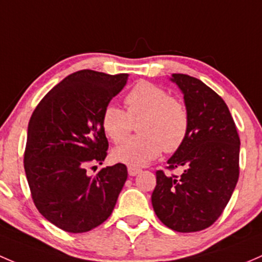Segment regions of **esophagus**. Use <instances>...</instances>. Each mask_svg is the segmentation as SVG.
Listing matches in <instances>:
<instances>
[{
	"instance_id": "34e87169",
	"label": "esophagus",
	"mask_w": 262,
	"mask_h": 262,
	"mask_svg": "<svg viewBox=\"0 0 262 262\" xmlns=\"http://www.w3.org/2000/svg\"><path fill=\"white\" fill-rule=\"evenodd\" d=\"M140 171H141V169L134 168V166H128V175H131V177H135V175L139 174Z\"/></svg>"
}]
</instances>
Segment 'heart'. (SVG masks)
<instances>
[{
    "label": "heart",
    "instance_id": "1",
    "mask_svg": "<svg viewBox=\"0 0 262 262\" xmlns=\"http://www.w3.org/2000/svg\"><path fill=\"white\" fill-rule=\"evenodd\" d=\"M125 110L108 104L102 115V127L115 144L125 141L137 123L140 135L113 151V159L130 166H142L160 155L183 146L189 132L187 104L150 82H140L125 97Z\"/></svg>",
    "mask_w": 262,
    "mask_h": 262
}]
</instances>
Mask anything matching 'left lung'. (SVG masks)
I'll return each mask as SVG.
<instances>
[{
	"instance_id": "left-lung-1",
	"label": "left lung",
	"mask_w": 262,
	"mask_h": 262,
	"mask_svg": "<svg viewBox=\"0 0 262 262\" xmlns=\"http://www.w3.org/2000/svg\"><path fill=\"white\" fill-rule=\"evenodd\" d=\"M171 80L184 94L190 125L166 169L184 171H156L151 202L166 227L188 233L208 228L225 211L239 175V136L227 104L208 85L187 74Z\"/></svg>"
}]
</instances>
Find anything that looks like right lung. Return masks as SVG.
I'll list each match as a JSON object with an SVG mask.
<instances>
[{
    "mask_svg": "<svg viewBox=\"0 0 262 262\" xmlns=\"http://www.w3.org/2000/svg\"><path fill=\"white\" fill-rule=\"evenodd\" d=\"M127 77L78 71L48 92L32 112L24 168L37 211L60 230L82 233L102 225L127 179L121 163L93 177L87 172L106 159L102 115Z\"/></svg>",
    "mask_w": 262,
    "mask_h": 262,
    "instance_id": "add662e5",
    "label": "right lung"
}]
</instances>
